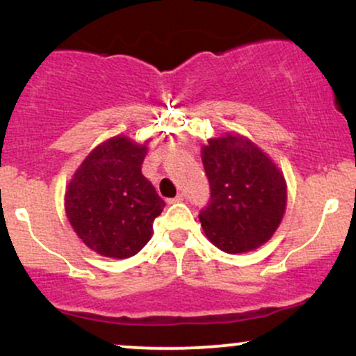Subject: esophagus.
Masks as SVG:
<instances>
[{
    "label": "esophagus",
    "mask_w": 356,
    "mask_h": 356,
    "mask_svg": "<svg viewBox=\"0 0 356 356\" xmlns=\"http://www.w3.org/2000/svg\"><path fill=\"white\" fill-rule=\"evenodd\" d=\"M182 201H184V195L182 194H177L172 199H167V202H169V204H177V202H182Z\"/></svg>",
    "instance_id": "34e87169"
}]
</instances>
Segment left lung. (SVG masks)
<instances>
[{
    "mask_svg": "<svg viewBox=\"0 0 356 356\" xmlns=\"http://www.w3.org/2000/svg\"><path fill=\"white\" fill-rule=\"evenodd\" d=\"M201 154L211 186V201L199 212L206 238L229 254L268 243L286 211L283 172L239 134L209 138Z\"/></svg>",
    "mask_w": 356,
    "mask_h": 356,
    "instance_id": "1",
    "label": "left lung"
}]
</instances>
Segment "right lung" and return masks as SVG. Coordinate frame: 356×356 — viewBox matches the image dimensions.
Instances as JSON below:
<instances>
[{
    "label": "right lung",
    "instance_id": "right-lung-1",
    "mask_svg": "<svg viewBox=\"0 0 356 356\" xmlns=\"http://www.w3.org/2000/svg\"><path fill=\"white\" fill-rule=\"evenodd\" d=\"M145 144L117 136L81 162L65 192L73 231L97 254L125 259L149 243L165 202L142 174Z\"/></svg>",
    "mask_w": 356,
    "mask_h": 356
}]
</instances>
